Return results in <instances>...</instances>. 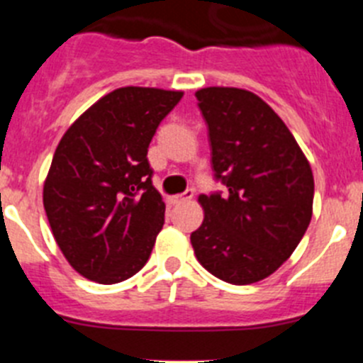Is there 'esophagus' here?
Listing matches in <instances>:
<instances>
[{
	"instance_id": "esophagus-1",
	"label": "esophagus",
	"mask_w": 363,
	"mask_h": 363,
	"mask_svg": "<svg viewBox=\"0 0 363 363\" xmlns=\"http://www.w3.org/2000/svg\"><path fill=\"white\" fill-rule=\"evenodd\" d=\"M194 196V191H185L184 194H178V196L171 198V203H182V201H189Z\"/></svg>"
}]
</instances>
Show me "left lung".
Masks as SVG:
<instances>
[{
  "instance_id": "8db88e82",
  "label": "left lung",
  "mask_w": 363,
  "mask_h": 363,
  "mask_svg": "<svg viewBox=\"0 0 363 363\" xmlns=\"http://www.w3.org/2000/svg\"><path fill=\"white\" fill-rule=\"evenodd\" d=\"M209 125L213 169L225 196H198L203 221L191 234L198 262L234 285L271 277L303 238L313 216L309 160L277 112L236 86L196 91Z\"/></svg>"
}]
</instances>
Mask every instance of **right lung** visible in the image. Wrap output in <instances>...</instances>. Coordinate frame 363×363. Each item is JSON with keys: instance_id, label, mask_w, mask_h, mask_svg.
Returning a JSON list of instances; mask_svg holds the SVG:
<instances>
[{"instance_id": "right-lung-1", "label": "right lung", "mask_w": 363, "mask_h": 363, "mask_svg": "<svg viewBox=\"0 0 363 363\" xmlns=\"http://www.w3.org/2000/svg\"><path fill=\"white\" fill-rule=\"evenodd\" d=\"M182 91L121 86L65 130L43 184L50 230L72 269L98 284L134 277L163 227L147 149Z\"/></svg>"}]
</instances>
